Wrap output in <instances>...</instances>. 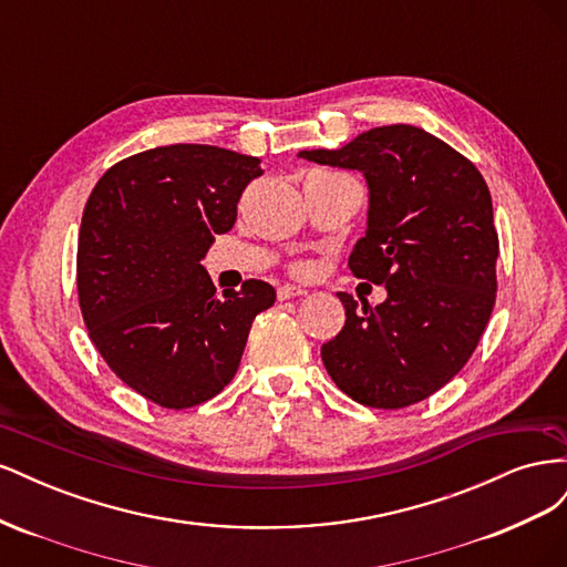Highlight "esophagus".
<instances>
[{"mask_svg":"<svg viewBox=\"0 0 567 567\" xmlns=\"http://www.w3.org/2000/svg\"><path fill=\"white\" fill-rule=\"evenodd\" d=\"M305 293H307V290L302 286H296V284H284L277 290L279 300H290V298H298V296H305Z\"/></svg>","mask_w":567,"mask_h":567,"instance_id":"1","label":"esophagus"}]
</instances>
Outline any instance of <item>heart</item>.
<instances>
[{"instance_id":"heart-1","label":"heart","mask_w":567,"mask_h":567,"mask_svg":"<svg viewBox=\"0 0 567 567\" xmlns=\"http://www.w3.org/2000/svg\"><path fill=\"white\" fill-rule=\"evenodd\" d=\"M305 269H307V267H302V271H305Z\"/></svg>"}]
</instances>
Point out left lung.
I'll use <instances>...</instances> for the list:
<instances>
[{
	"label": "left lung",
	"mask_w": 567,
	"mask_h": 567,
	"mask_svg": "<svg viewBox=\"0 0 567 567\" xmlns=\"http://www.w3.org/2000/svg\"><path fill=\"white\" fill-rule=\"evenodd\" d=\"M298 156L364 175L367 234L350 269L388 290L375 307L338 293L346 326L321 346L326 371L367 406L431 398L468 362L494 307L499 238L483 175L414 125L373 127L342 148Z\"/></svg>",
	"instance_id": "8db88e82"
}]
</instances>
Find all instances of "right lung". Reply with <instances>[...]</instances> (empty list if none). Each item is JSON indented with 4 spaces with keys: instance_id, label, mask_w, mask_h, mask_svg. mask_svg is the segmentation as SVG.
<instances>
[{
    "instance_id": "right-lung-1",
    "label": "right lung",
    "mask_w": 567,
    "mask_h": 567,
    "mask_svg": "<svg viewBox=\"0 0 567 567\" xmlns=\"http://www.w3.org/2000/svg\"><path fill=\"white\" fill-rule=\"evenodd\" d=\"M260 158L173 144L113 165L90 194L78 236V293L111 371L165 409H188L234 379L255 315L277 300L250 279L215 296L200 260L236 221Z\"/></svg>"
}]
</instances>
